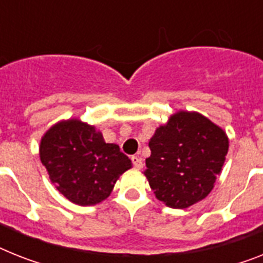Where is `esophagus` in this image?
I'll use <instances>...</instances> for the list:
<instances>
[{
  "mask_svg": "<svg viewBox=\"0 0 263 263\" xmlns=\"http://www.w3.org/2000/svg\"><path fill=\"white\" fill-rule=\"evenodd\" d=\"M132 161H133V165L136 166L137 169H141L144 166V161H142V158L140 156H133L132 157Z\"/></svg>",
  "mask_w": 263,
  "mask_h": 263,
  "instance_id": "esophagus-1",
  "label": "esophagus"
}]
</instances>
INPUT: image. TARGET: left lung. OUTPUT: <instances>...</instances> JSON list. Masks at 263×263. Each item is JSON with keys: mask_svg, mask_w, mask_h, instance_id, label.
<instances>
[{"mask_svg": "<svg viewBox=\"0 0 263 263\" xmlns=\"http://www.w3.org/2000/svg\"><path fill=\"white\" fill-rule=\"evenodd\" d=\"M146 158L149 185L168 207L186 208L214 188L229 152V138L199 112L179 111L156 130Z\"/></svg>", "mask_w": 263, "mask_h": 263, "instance_id": "1", "label": "left lung"}]
</instances>
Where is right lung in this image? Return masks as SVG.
I'll list each match as a JSON object with an SVG mask.
<instances>
[{
  "label": "right lung",
  "instance_id": "add662e5",
  "mask_svg": "<svg viewBox=\"0 0 263 263\" xmlns=\"http://www.w3.org/2000/svg\"><path fill=\"white\" fill-rule=\"evenodd\" d=\"M40 160L56 190L79 205H94L110 196L132 161L116 144L79 119L56 123L43 136Z\"/></svg>",
  "mask_w": 263,
  "mask_h": 263
}]
</instances>
